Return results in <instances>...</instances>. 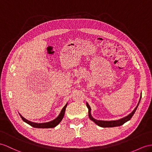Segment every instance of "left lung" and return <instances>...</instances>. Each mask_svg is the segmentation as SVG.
Wrapping results in <instances>:
<instances>
[{
  "label": "left lung",
  "mask_w": 152,
  "mask_h": 152,
  "mask_svg": "<svg viewBox=\"0 0 152 152\" xmlns=\"http://www.w3.org/2000/svg\"><path fill=\"white\" fill-rule=\"evenodd\" d=\"M141 97H140V99L139 101V103L137 104V105L136 106V107L135 108V109L132 111L131 113L128 115L127 116L124 117V118H123L120 119L118 120H114V121H102V120H97L96 119H94L91 115V107L89 106V104H88V103H87V107L88 109V117L90 119H91L92 121H94L96 124H98V126L103 127V128H106V127H115V126H119L121 125H123L124 123H125L126 122H127L128 121H129L132 117L134 115V113L135 112L136 110L138 107V105L139 104L140 101H141Z\"/></svg>",
  "instance_id": "left-lung-1"
}]
</instances>
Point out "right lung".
Masks as SVG:
<instances>
[{"instance_id":"obj_1","label":"right lung","mask_w":152,"mask_h":152,"mask_svg":"<svg viewBox=\"0 0 152 152\" xmlns=\"http://www.w3.org/2000/svg\"><path fill=\"white\" fill-rule=\"evenodd\" d=\"M67 103L65 104V105L64 107V108H62V110H61L60 114L58 115V116L56 119H54V120L51 121L49 122H47V123H34V122H31L30 121L27 120L26 119H25L24 117H22V115H20L22 119L24 121V122H26V123H28L29 125H31V126L34 127V128H54L58 124H59L61 121L62 119L64 118V116L65 114V109L66 107H67Z\"/></svg>"}]
</instances>
